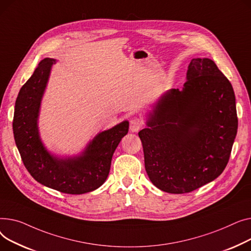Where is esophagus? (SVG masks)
Listing matches in <instances>:
<instances>
[{"mask_svg": "<svg viewBox=\"0 0 251 251\" xmlns=\"http://www.w3.org/2000/svg\"><path fill=\"white\" fill-rule=\"evenodd\" d=\"M144 126V122L141 117H134L129 122V128L131 131H138L140 130Z\"/></svg>", "mask_w": 251, "mask_h": 251, "instance_id": "esophagus-1", "label": "esophagus"}]
</instances>
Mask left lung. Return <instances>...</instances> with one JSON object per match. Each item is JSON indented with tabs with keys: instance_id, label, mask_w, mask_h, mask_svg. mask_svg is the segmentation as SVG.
Wrapping results in <instances>:
<instances>
[{
	"instance_id": "1",
	"label": "left lung",
	"mask_w": 251,
	"mask_h": 251,
	"mask_svg": "<svg viewBox=\"0 0 251 251\" xmlns=\"http://www.w3.org/2000/svg\"><path fill=\"white\" fill-rule=\"evenodd\" d=\"M183 89L160 98L139 131L152 183L169 194L207 184L228 164L237 134L235 94L210 58H193Z\"/></svg>"
}]
</instances>
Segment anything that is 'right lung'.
<instances>
[{
	"label": "right lung",
	"mask_w": 251,
	"mask_h": 251,
	"mask_svg": "<svg viewBox=\"0 0 251 251\" xmlns=\"http://www.w3.org/2000/svg\"><path fill=\"white\" fill-rule=\"evenodd\" d=\"M53 58H44L22 86L15 103L13 132L24 166L39 183L70 195L95 190L106 180L112 155L128 131V122L100 132L79 157L57 159L39 139L37 119Z\"/></svg>",
	"instance_id": "obj_1"
}]
</instances>
